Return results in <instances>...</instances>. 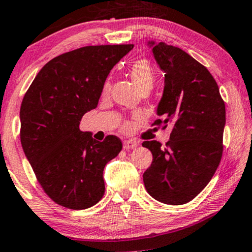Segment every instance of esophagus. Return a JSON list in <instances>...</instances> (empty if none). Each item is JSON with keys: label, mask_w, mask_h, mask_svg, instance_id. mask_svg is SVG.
Masks as SVG:
<instances>
[{"label": "esophagus", "mask_w": 252, "mask_h": 252, "mask_svg": "<svg viewBox=\"0 0 252 252\" xmlns=\"http://www.w3.org/2000/svg\"><path fill=\"white\" fill-rule=\"evenodd\" d=\"M137 141H134V140H125L123 141V148H125V150H132V148H134V147H137Z\"/></svg>", "instance_id": "34e87169"}]
</instances>
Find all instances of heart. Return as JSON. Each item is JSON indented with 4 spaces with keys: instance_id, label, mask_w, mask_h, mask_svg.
<instances>
[{
    "instance_id": "heart-1",
    "label": "heart",
    "mask_w": 252,
    "mask_h": 252,
    "mask_svg": "<svg viewBox=\"0 0 252 252\" xmlns=\"http://www.w3.org/2000/svg\"><path fill=\"white\" fill-rule=\"evenodd\" d=\"M129 75L138 90L146 87H153L155 79L154 69L146 59L134 60L129 67ZM109 88H111L109 82H106L102 92H104V94H107L109 91Z\"/></svg>"
}]
</instances>
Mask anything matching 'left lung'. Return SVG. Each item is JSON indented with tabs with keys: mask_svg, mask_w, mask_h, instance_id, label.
I'll return each instance as SVG.
<instances>
[{
	"mask_svg": "<svg viewBox=\"0 0 252 252\" xmlns=\"http://www.w3.org/2000/svg\"><path fill=\"white\" fill-rule=\"evenodd\" d=\"M164 88L155 125L172 126L166 147L144 141L153 155L144 172L145 189L155 200L179 205L192 201L208 185L222 154L225 102L210 72L182 49L148 41Z\"/></svg>",
	"mask_w": 252,
	"mask_h": 252,
	"instance_id": "8db88e82",
	"label": "left lung"
}]
</instances>
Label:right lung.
I'll use <instances>...</instances> for the list:
<instances>
[{
	"instance_id": "1",
	"label": "right lung",
	"mask_w": 252,
	"mask_h": 252,
	"mask_svg": "<svg viewBox=\"0 0 252 252\" xmlns=\"http://www.w3.org/2000/svg\"><path fill=\"white\" fill-rule=\"evenodd\" d=\"M132 48L90 45L60 55L42 67L24 95L21 146L42 189L63 207L82 210L104 196V168L122 143L116 136L97 141L80 121L97 107L109 72Z\"/></svg>"
}]
</instances>
